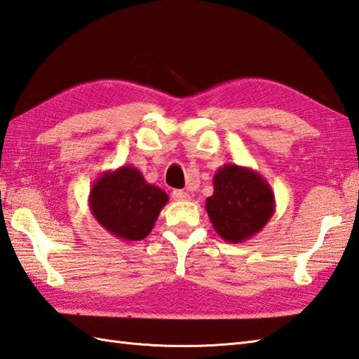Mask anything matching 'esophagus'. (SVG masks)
I'll return each instance as SVG.
<instances>
[{"label":"esophagus","mask_w":359,"mask_h":359,"mask_svg":"<svg viewBox=\"0 0 359 359\" xmlns=\"http://www.w3.org/2000/svg\"><path fill=\"white\" fill-rule=\"evenodd\" d=\"M172 198L174 200H179V202H183V200H189L191 196L187 193V191H183V189H174L172 191Z\"/></svg>","instance_id":"obj_1"}]
</instances>
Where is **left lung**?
Listing matches in <instances>:
<instances>
[{"instance_id":"8db88e82","label":"left lung","mask_w":359,"mask_h":359,"mask_svg":"<svg viewBox=\"0 0 359 359\" xmlns=\"http://www.w3.org/2000/svg\"><path fill=\"white\" fill-rule=\"evenodd\" d=\"M214 193L206 212L215 232L228 243H241L260 232L275 212V196L260 172L226 163L214 174Z\"/></svg>"}]
</instances>
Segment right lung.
I'll use <instances>...</instances> for the list:
<instances>
[{
  "label": "right lung",
  "instance_id": "1",
  "mask_svg": "<svg viewBox=\"0 0 359 359\" xmlns=\"http://www.w3.org/2000/svg\"><path fill=\"white\" fill-rule=\"evenodd\" d=\"M168 194L148 183L135 166L102 172L91 187L88 206L96 222L123 241L144 240L168 203Z\"/></svg>",
  "mask_w": 359,
  "mask_h": 359
}]
</instances>
